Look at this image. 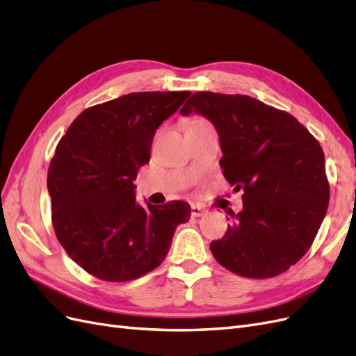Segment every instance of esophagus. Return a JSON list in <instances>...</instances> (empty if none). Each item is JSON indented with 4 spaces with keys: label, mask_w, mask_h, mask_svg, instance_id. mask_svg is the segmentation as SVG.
Instances as JSON below:
<instances>
[{
    "label": "esophagus",
    "mask_w": 356,
    "mask_h": 356,
    "mask_svg": "<svg viewBox=\"0 0 356 356\" xmlns=\"http://www.w3.org/2000/svg\"><path fill=\"white\" fill-rule=\"evenodd\" d=\"M207 213V209L202 208V207H197V204H193L191 207V215L193 217H202V215Z\"/></svg>",
    "instance_id": "34e87169"
}]
</instances>
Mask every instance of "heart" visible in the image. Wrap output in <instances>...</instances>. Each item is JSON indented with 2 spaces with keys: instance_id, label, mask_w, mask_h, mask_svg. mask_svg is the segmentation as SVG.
I'll use <instances>...</instances> for the list:
<instances>
[{
  "instance_id": "1",
  "label": "heart",
  "mask_w": 356,
  "mask_h": 356,
  "mask_svg": "<svg viewBox=\"0 0 356 356\" xmlns=\"http://www.w3.org/2000/svg\"><path fill=\"white\" fill-rule=\"evenodd\" d=\"M200 122H203L202 118H193V120H190V122H188V126H191V124H196V123H200Z\"/></svg>"
}]
</instances>
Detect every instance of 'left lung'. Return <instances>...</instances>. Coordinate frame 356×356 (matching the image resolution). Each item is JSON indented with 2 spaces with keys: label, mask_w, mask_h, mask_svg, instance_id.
<instances>
[{
  "label": "left lung",
  "mask_w": 356,
  "mask_h": 356,
  "mask_svg": "<svg viewBox=\"0 0 356 356\" xmlns=\"http://www.w3.org/2000/svg\"><path fill=\"white\" fill-rule=\"evenodd\" d=\"M199 113L220 135L222 174L243 209L211 251L227 270L254 279L286 272L314 243L330 182L318 139L294 115L246 95L197 92L181 114Z\"/></svg>",
  "instance_id": "8db88e82"
}]
</instances>
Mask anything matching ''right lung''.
I'll use <instances>...</instances> for the list:
<instances>
[{
  "label": "right lung",
  "mask_w": 356,
  "mask_h": 356,
  "mask_svg": "<svg viewBox=\"0 0 356 356\" xmlns=\"http://www.w3.org/2000/svg\"><path fill=\"white\" fill-rule=\"evenodd\" d=\"M191 92H136L86 108L56 145L49 172L51 222L89 275L129 282L154 270L191 209L181 200L136 204L134 179L149 161L156 129Z\"/></svg>",
  "instance_id": "add662e5"
}]
</instances>
